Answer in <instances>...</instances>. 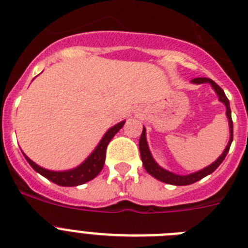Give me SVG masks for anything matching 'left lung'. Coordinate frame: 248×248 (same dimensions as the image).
Masks as SVG:
<instances>
[{
	"label": "left lung",
	"instance_id": "1",
	"mask_svg": "<svg viewBox=\"0 0 248 248\" xmlns=\"http://www.w3.org/2000/svg\"><path fill=\"white\" fill-rule=\"evenodd\" d=\"M192 83H196V84H201V83H210V84L212 85V88L215 89V92L217 93L218 99H220L223 104L226 105V115L227 118H229V124H230V141L229 144H227L226 149H225L222 154H221V156L218 157L215 163H212L211 165L202 169V170H200V171L183 176V175L172 174V172L168 171V170H164L163 168H160V166L155 163L153 156H151L150 151H149L148 143H146L145 129H143V133H141V135H140V140H139V149H140V156H141V161H143L144 168H145L146 171H148L150 175H153L155 179L163 181V183L170 184V185H177V186L190 185V184L196 183V181L201 180L202 177L207 176V175H210L211 172H214L215 170L220 166V164L222 163L223 159L226 157L227 153H229L230 150V146H231L232 139H233V124H232L231 109H230V102L229 99H227L225 92L221 89L220 85L216 84V83H215L212 79H210V78H195V79H192Z\"/></svg>",
	"mask_w": 248,
	"mask_h": 248
}]
</instances>
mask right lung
<instances>
[{"label":"right lung","mask_w":248,"mask_h":248,"mask_svg":"<svg viewBox=\"0 0 248 248\" xmlns=\"http://www.w3.org/2000/svg\"><path fill=\"white\" fill-rule=\"evenodd\" d=\"M124 123L122 122L117 125H114L113 128L109 129L105 135L103 137V139L100 140L99 145L95 148V150L91 154V156L85 160L82 165H79L78 168L73 169V170H68V171H50V170H46V169L41 168L37 164H34L30 157L26 156L28 164H30L32 168L36 170L37 172H39L41 175H43L45 177H47L48 180H50L52 183L57 184V185L61 186H77L82 185V184L87 183V181H91L92 179L97 176L100 171H102L103 166L105 163V153H107V146H108L109 141L113 139V137L117 134L118 131L123 128Z\"/></svg>","instance_id":"add662e5"}]
</instances>
